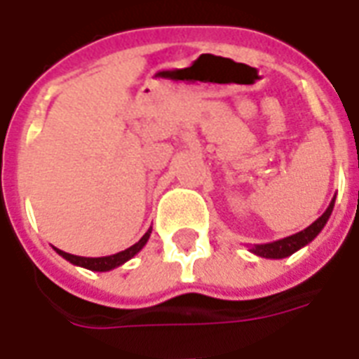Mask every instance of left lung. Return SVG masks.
<instances>
[{
  "instance_id": "1",
  "label": "left lung",
  "mask_w": 359,
  "mask_h": 359,
  "mask_svg": "<svg viewBox=\"0 0 359 359\" xmlns=\"http://www.w3.org/2000/svg\"><path fill=\"white\" fill-rule=\"evenodd\" d=\"M333 205H335V198L332 199L330 207L325 209V212L320 216L318 220H314L309 228H305L299 233L290 235V237H284V239L273 241V243H264V245H254L250 246V252L256 254V256H262V258L269 259H283L292 256L294 252H297L299 248L307 246L311 241L316 237V235L324 229V226L330 220V216L333 212Z\"/></svg>"
}]
</instances>
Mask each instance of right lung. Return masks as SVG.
<instances>
[{"label": "right lung", "mask_w": 359, "mask_h": 359, "mask_svg": "<svg viewBox=\"0 0 359 359\" xmlns=\"http://www.w3.org/2000/svg\"><path fill=\"white\" fill-rule=\"evenodd\" d=\"M150 233H152V228H149V231L141 237V239L137 241L135 245H131L130 248H126L122 252L118 254H113V256H103V258H82V256H75V254H67L64 250H60V248H54L56 252L65 258L69 264L73 265H79V267H84V269H90V271H111V269H116L120 265H124L128 259H131L135 256L137 252H141V248L147 245V241L150 239Z\"/></svg>", "instance_id": "right-lung-1"}]
</instances>
